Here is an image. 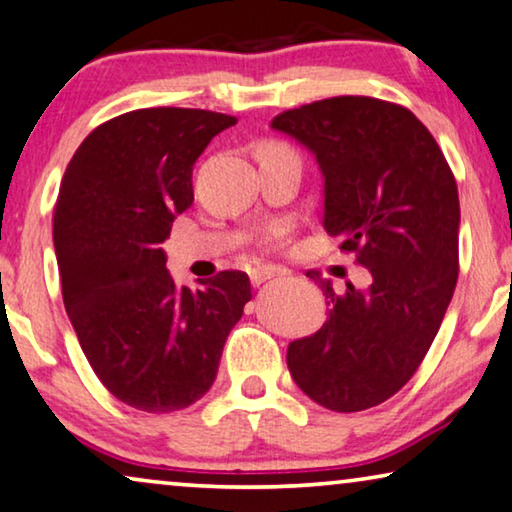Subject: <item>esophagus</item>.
Returning <instances> with one entry per match:
<instances>
[{"label": "esophagus", "instance_id": "34e87169", "mask_svg": "<svg viewBox=\"0 0 512 512\" xmlns=\"http://www.w3.org/2000/svg\"><path fill=\"white\" fill-rule=\"evenodd\" d=\"M276 276H282V269H278V266H257V269H253V273H250V282H253L255 287H259L264 285L266 280Z\"/></svg>", "mask_w": 512, "mask_h": 512}]
</instances>
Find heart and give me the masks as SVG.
<instances>
[{
  "mask_svg": "<svg viewBox=\"0 0 512 512\" xmlns=\"http://www.w3.org/2000/svg\"><path fill=\"white\" fill-rule=\"evenodd\" d=\"M287 147L285 144H278V142H269V144H264L262 149H259V154H269V151H285Z\"/></svg>",
  "mask_w": 512,
  "mask_h": 512,
  "instance_id": "b5f03b06",
  "label": "heart"
}]
</instances>
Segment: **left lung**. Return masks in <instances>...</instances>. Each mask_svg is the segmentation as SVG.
<instances>
[{
    "label": "left lung",
    "mask_w": 512,
    "mask_h": 512,
    "mask_svg": "<svg viewBox=\"0 0 512 512\" xmlns=\"http://www.w3.org/2000/svg\"><path fill=\"white\" fill-rule=\"evenodd\" d=\"M315 154L324 177V230L370 271L368 289L342 294L308 271L329 319L289 342L296 386L352 414L381 404L414 377L457 282V183L432 133L402 105L335 96L271 121Z\"/></svg>",
    "instance_id": "left-lung-1"
}]
</instances>
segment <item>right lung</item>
Instances as JSON below:
<instances>
[{"instance_id": "1", "label": "right lung", "mask_w": 512, "mask_h": 512, "mask_svg": "<svg viewBox=\"0 0 512 512\" xmlns=\"http://www.w3.org/2000/svg\"><path fill=\"white\" fill-rule=\"evenodd\" d=\"M236 117L144 108L94 128L59 186L52 239L61 294L103 386L149 414L209 391L250 294L243 271L177 287L160 248L193 204V165Z\"/></svg>"}]
</instances>
